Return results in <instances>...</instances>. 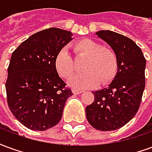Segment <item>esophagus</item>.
<instances>
[{
  "label": "esophagus",
  "instance_id": "34e87169",
  "mask_svg": "<svg viewBox=\"0 0 152 152\" xmlns=\"http://www.w3.org/2000/svg\"><path fill=\"white\" fill-rule=\"evenodd\" d=\"M72 93L74 94H80L82 93V90H79V89H72Z\"/></svg>",
  "mask_w": 152,
  "mask_h": 152
}]
</instances>
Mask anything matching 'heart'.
Masks as SVG:
<instances>
[{
    "mask_svg": "<svg viewBox=\"0 0 152 152\" xmlns=\"http://www.w3.org/2000/svg\"><path fill=\"white\" fill-rule=\"evenodd\" d=\"M77 56L86 58L83 65L85 73L71 77L68 85L75 89H89L112 81L117 72V58L112 50L91 39H84L75 45ZM57 72L61 77L68 78L74 72V62L69 52L62 49L54 59Z\"/></svg>",
    "mask_w": 152,
    "mask_h": 152,
    "instance_id": "heart-1",
    "label": "heart"
}]
</instances>
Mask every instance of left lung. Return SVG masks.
<instances>
[{
    "mask_svg": "<svg viewBox=\"0 0 152 152\" xmlns=\"http://www.w3.org/2000/svg\"><path fill=\"white\" fill-rule=\"evenodd\" d=\"M96 35L114 50L117 72L108 87L92 92L94 100L86 107V118L98 130H115L130 121L139 108L145 89L146 58L129 37L109 30Z\"/></svg>",
    "mask_w": 152,
    "mask_h": 152,
    "instance_id": "left-lung-1",
    "label": "left lung"
}]
</instances>
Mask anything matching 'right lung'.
I'll return each mask as SVG.
<instances>
[{
  "instance_id": "1",
  "label": "right lung",
  "mask_w": 152,
  "mask_h": 152,
  "mask_svg": "<svg viewBox=\"0 0 152 152\" xmlns=\"http://www.w3.org/2000/svg\"><path fill=\"white\" fill-rule=\"evenodd\" d=\"M71 31L50 28L24 40L12 53L5 83L9 108L25 127L45 131L62 119L66 89L54 66L58 51L72 40Z\"/></svg>"
}]
</instances>
